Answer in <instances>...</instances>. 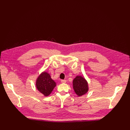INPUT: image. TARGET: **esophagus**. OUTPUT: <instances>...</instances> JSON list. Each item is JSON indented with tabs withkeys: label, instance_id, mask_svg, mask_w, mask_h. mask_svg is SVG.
Here are the masks:
<instances>
[{
	"label": "esophagus",
	"instance_id": "1",
	"mask_svg": "<svg viewBox=\"0 0 130 130\" xmlns=\"http://www.w3.org/2000/svg\"><path fill=\"white\" fill-rule=\"evenodd\" d=\"M61 81V83H65L67 82L66 80H62Z\"/></svg>",
	"mask_w": 130,
	"mask_h": 130
}]
</instances>
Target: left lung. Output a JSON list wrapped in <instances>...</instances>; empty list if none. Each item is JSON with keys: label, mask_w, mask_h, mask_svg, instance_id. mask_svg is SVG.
Returning a JSON list of instances; mask_svg holds the SVG:
<instances>
[{"label": "left lung", "mask_w": 130, "mask_h": 130, "mask_svg": "<svg viewBox=\"0 0 130 130\" xmlns=\"http://www.w3.org/2000/svg\"><path fill=\"white\" fill-rule=\"evenodd\" d=\"M73 88L78 96H81L88 91V84L84 78L77 76L73 80Z\"/></svg>", "instance_id": "left-lung-1"}]
</instances>
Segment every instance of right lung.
I'll use <instances>...</instances> for the list:
<instances>
[{
	"instance_id": "obj_1",
	"label": "right lung",
	"mask_w": 130,
	"mask_h": 130,
	"mask_svg": "<svg viewBox=\"0 0 130 130\" xmlns=\"http://www.w3.org/2000/svg\"><path fill=\"white\" fill-rule=\"evenodd\" d=\"M36 85L42 94L45 96H48L56 85V83L51 78L49 74L44 72L37 79Z\"/></svg>"
}]
</instances>
